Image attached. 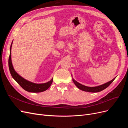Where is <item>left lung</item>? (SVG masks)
<instances>
[{
  "label": "left lung",
  "instance_id": "left-lung-1",
  "mask_svg": "<svg viewBox=\"0 0 128 128\" xmlns=\"http://www.w3.org/2000/svg\"><path fill=\"white\" fill-rule=\"evenodd\" d=\"M115 78L116 77H115V78H114L112 80L109 81V82H108L104 84L100 85L99 86H94V87H89V86H83V85L81 84L80 83L77 82V81L75 80L73 78H72V81L75 84V86L81 90L86 91V92H98L100 91H102L104 90V89L107 88L112 82H113L114 80L115 79Z\"/></svg>",
  "mask_w": 128,
  "mask_h": 128
}]
</instances>
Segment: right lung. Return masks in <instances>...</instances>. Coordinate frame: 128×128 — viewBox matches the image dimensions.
Returning <instances> with one entry per match:
<instances>
[{
  "label": "right lung",
  "instance_id": "add662e5",
  "mask_svg": "<svg viewBox=\"0 0 128 128\" xmlns=\"http://www.w3.org/2000/svg\"><path fill=\"white\" fill-rule=\"evenodd\" d=\"M13 41L12 42L10 47V53L8 59V67L10 74L15 80L24 89V90L30 92H41L46 91L50 87L53 82V78L48 82L45 83L37 84L34 83L24 79L19 75L14 70L11 59V48L12 46Z\"/></svg>",
  "mask_w": 128,
  "mask_h": 128
}]
</instances>
